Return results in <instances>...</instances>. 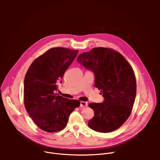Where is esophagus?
<instances>
[{"instance_id": "1", "label": "esophagus", "mask_w": 160, "mask_h": 160, "mask_svg": "<svg viewBox=\"0 0 160 160\" xmlns=\"http://www.w3.org/2000/svg\"><path fill=\"white\" fill-rule=\"evenodd\" d=\"M87 105H88L87 102H85V101H81L80 102V106L81 107H86V106H87Z\"/></svg>"}]
</instances>
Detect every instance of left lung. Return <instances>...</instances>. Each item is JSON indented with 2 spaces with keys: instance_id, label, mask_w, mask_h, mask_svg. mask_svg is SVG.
I'll use <instances>...</instances> for the list:
<instances>
[{
  "instance_id": "left-lung-1",
  "label": "left lung",
  "mask_w": 160,
  "mask_h": 160,
  "mask_svg": "<svg viewBox=\"0 0 160 160\" xmlns=\"http://www.w3.org/2000/svg\"><path fill=\"white\" fill-rule=\"evenodd\" d=\"M77 61L93 71L95 86L104 98L102 103H89L94 116L88 121V127L101 133L118 129L130 117L135 99L137 85L132 67L120 52L105 48L83 52Z\"/></svg>"
}]
</instances>
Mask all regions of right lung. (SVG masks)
Here are the masks:
<instances>
[{"label": "right lung", "mask_w": 160, "mask_h": 160, "mask_svg": "<svg viewBox=\"0 0 160 160\" xmlns=\"http://www.w3.org/2000/svg\"><path fill=\"white\" fill-rule=\"evenodd\" d=\"M78 50L54 48L36 58L24 80V104L28 115L41 130L56 132L64 128L78 100L56 93L58 83L76 58Z\"/></svg>", "instance_id": "1"}]
</instances>
